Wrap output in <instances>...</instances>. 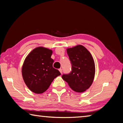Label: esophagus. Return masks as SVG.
<instances>
[{
  "label": "esophagus",
  "mask_w": 123,
  "mask_h": 123,
  "mask_svg": "<svg viewBox=\"0 0 123 123\" xmlns=\"http://www.w3.org/2000/svg\"><path fill=\"white\" fill-rule=\"evenodd\" d=\"M59 72H60V74H62V72H63V71H62V68H59Z\"/></svg>",
  "instance_id": "34e87169"
}]
</instances>
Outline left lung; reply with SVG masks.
Listing matches in <instances>:
<instances>
[{"label": "left lung", "instance_id": "8db88e82", "mask_svg": "<svg viewBox=\"0 0 123 123\" xmlns=\"http://www.w3.org/2000/svg\"><path fill=\"white\" fill-rule=\"evenodd\" d=\"M72 65L70 74L62 78L74 91L85 92L91 86L95 75V64L90 52L81 45L66 49Z\"/></svg>", "mask_w": 123, "mask_h": 123}]
</instances>
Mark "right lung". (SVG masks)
I'll list each match as a JSON object with an SVG mask.
<instances>
[{"label": "right lung", "mask_w": 123, "mask_h": 123, "mask_svg": "<svg viewBox=\"0 0 123 123\" xmlns=\"http://www.w3.org/2000/svg\"><path fill=\"white\" fill-rule=\"evenodd\" d=\"M52 51L44 47H37L30 52L21 68L24 81L32 92L43 93L48 89L54 79L60 73L53 68Z\"/></svg>", "instance_id": "add662e5"}]
</instances>
